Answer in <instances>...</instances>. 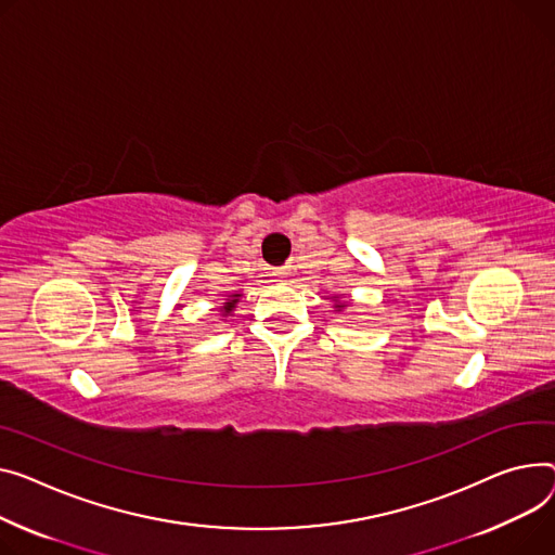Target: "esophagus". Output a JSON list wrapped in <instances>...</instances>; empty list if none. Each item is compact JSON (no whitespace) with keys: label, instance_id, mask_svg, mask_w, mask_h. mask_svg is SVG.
<instances>
[{"label":"esophagus","instance_id":"esophagus-1","mask_svg":"<svg viewBox=\"0 0 555 555\" xmlns=\"http://www.w3.org/2000/svg\"><path fill=\"white\" fill-rule=\"evenodd\" d=\"M285 274H287V270H285V268H279V270L274 272V276H276V279H285Z\"/></svg>","mask_w":555,"mask_h":555}]
</instances>
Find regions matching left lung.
Segmentation results:
<instances>
[{
  "label": "left lung",
  "mask_w": 555,
  "mask_h": 555,
  "mask_svg": "<svg viewBox=\"0 0 555 555\" xmlns=\"http://www.w3.org/2000/svg\"><path fill=\"white\" fill-rule=\"evenodd\" d=\"M335 301H337V297H335ZM335 308H337V310H344L346 304H335Z\"/></svg>",
  "instance_id": "8db88e82"
}]
</instances>
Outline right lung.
Masks as SVG:
<instances>
[{"mask_svg":"<svg viewBox=\"0 0 555 555\" xmlns=\"http://www.w3.org/2000/svg\"><path fill=\"white\" fill-rule=\"evenodd\" d=\"M238 299H241V294H232V299H228L223 306H220V310H223V317H228L236 308Z\"/></svg>","mask_w":555,"mask_h":555,"instance_id":"add662e5","label":"right lung"}]
</instances>
